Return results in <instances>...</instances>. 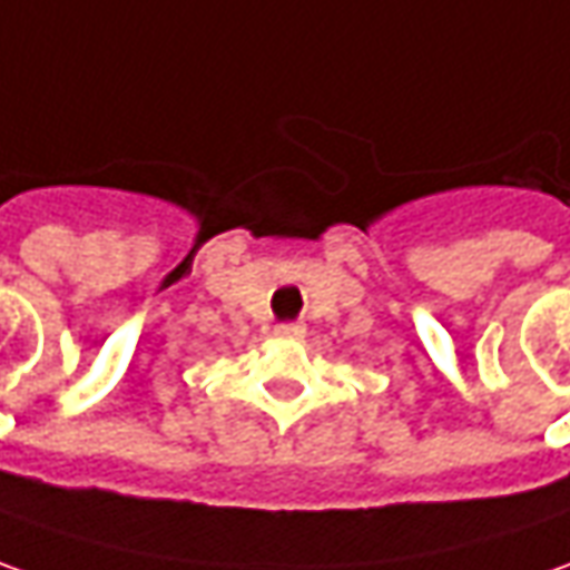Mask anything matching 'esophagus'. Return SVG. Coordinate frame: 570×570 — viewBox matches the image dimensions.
<instances>
[{
    "label": "esophagus",
    "mask_w": 570,
    "mask_h": 570,
    "mask_svg": "<svg viewBox=\"0 0 570 570\" xmlns=\"http://www.w3.org/2000/svg\"><path fill=\"white\" fill-rule=\"evenodd\" d=\"M277 334H284V337H303L305 327L299 322H284L277 324Z\"/></svg>",
    "instance_id": "34e87169"
}]
</instances>
